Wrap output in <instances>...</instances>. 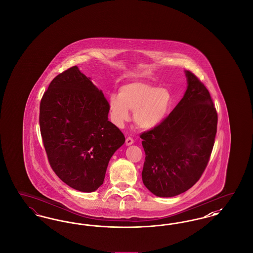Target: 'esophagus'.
<instances>
[{
  "mask_svg": "<svg viewBox=\"0 0 253 253\" xmlns=\"http://www.w3.org/2000/svg\"><path fill=\"white\" fill-rule=\"evenodd\" d=\"M132 143H133V139H132V137H127V138H126L125 144L127 145V146H130V145H132Z\"/></svg>",
  "mask_w": 253,
  "mask_h": 253,
  "instance_id": "obj_1",
  "label": "esophagus"
}]
</instances>
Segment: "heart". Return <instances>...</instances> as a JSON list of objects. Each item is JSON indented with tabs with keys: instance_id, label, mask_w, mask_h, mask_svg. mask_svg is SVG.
I'll list each match as a JSON object with an SVG mask.
<instances>
[{
	"instance_id": "1",
	"label": "heart",
	"mask_w": 253,
	"mask_h": 253,
	"mask_svg": "<svg viewBox=\"0 0 253 253\" xmlns=\"http://www.w3.org/2000/svg\"><path fill=\"white\" fill-rule=\"evenodd\" d=\"M173 97L167 88L144 83L132 82L121 85L119 95L108 96V109L112 122L118 126L130 120V112L135 125L142 130H153L168 118Z\"/></svg>"
}]
</instances>
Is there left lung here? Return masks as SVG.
<instances>
[{"instance_id":"8db88e82","label":"left lung","mask_w":253,"mask_h":253,"mask_svg":"<svg viewBox=\"0 0 253 253\" xmlns=\"http://www.w3.org/2000/svg\"><path fill=\"white\" fill-rule=\"evenodd\" d=\"M187 90L165 121L140 134L144 148L142 181L159 197L185 193L199 180L217 131L216 109L205 85L185 71Z\"/></svg>"}]
</instances>
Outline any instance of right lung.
Instances as JSON below:
<instances>
[{"instance_id":"1","label":"right lung","mask_w":253,"mask_h":253,"mask_svg":"<svg viewBox=\"0 0 253 253\" xmlns=\"http://www.w3.org/2000/svg\"><path fill=\"white\" fill-rule=\"evenodd\" d=\"M108 114L102 91L78 66L58 75L41 100L40 128L50 166L77 191H96L125 142Z\"/></svg>"}]
</instances>
